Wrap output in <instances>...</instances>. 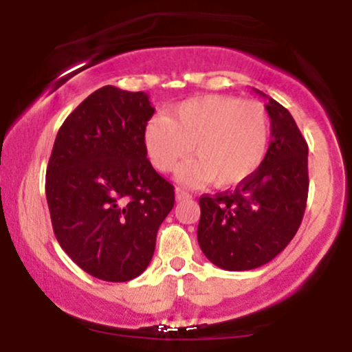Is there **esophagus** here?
<instances>
[{"instance_id": "esophagus-1", "label": "esophagus", "mask_w": 352, "mask_h": 352, "mask_svg": "<svg viewBox=\"0 0 352 352\" xmlns=\"http://www.w3.org/2000/svg\"><path fill=\"white\" fill-rule=\"evenodd\" d=\"M175 199L179 200V201H182V200H188V199H192V195H190V193H188L185 188L177 187V188H175Z\"/></svg>"}]
</instances>
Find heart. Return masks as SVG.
<instances>
[{
	"mask_svg": "<svg viewBox=\"0 0 352 352\" xmlns=\"http://www.w3.org/2000/svg\"><path fill=\"white\" fill-rule=\"evenodd\" d=\"M270 142V119L254 100L232 96H200L148 120L144 147L153 167L172 172L190 151L195 160L179 170L182 184L212 182L232 187L263 164Z\"/></svg>",
	"mask_w": 352,
	"mask_h": 352,
	"instance_id": "1",
	"label": "heart"
}]
</instances>
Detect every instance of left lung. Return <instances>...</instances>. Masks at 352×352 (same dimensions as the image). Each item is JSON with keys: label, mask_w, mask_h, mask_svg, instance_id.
Listing matches in <instances>:
<instances>
[{"label": "left lung", "mask_w": 352, "mask_h": 352, "mask_svg": "<svg viewBox=\"0 0 352 352\" xmlns=\"http://www.w3.org/2000/svg\"><path fill=\"white\" fill-rule=\"evenodd\" d=\"M272 142L263 164L235 190L200 197L197 238L218 268L246 272L280 254L300 228L308 200V144L288 109L268 98Z\"/></svg>", "instance_id": "obj_1"}]
</instances>
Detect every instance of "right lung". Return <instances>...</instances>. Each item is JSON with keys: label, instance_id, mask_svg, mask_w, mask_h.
<instances>
[{"label": "right lung", "instance_id": "add662e5", "mask_svg": "<svg viewBox=\"0 0 352 352\" xmlns=\"http://www.w3.org/2000/svg\"><path fill=\"white\" fill-rule=\"evenodd\" d=\"M145 92L104 86L60 125L46 170V199L60 248L91 276L129 281L145 272L175 201L153 170L144 129Z\"/></svg>", "mask_w": 352, "mask_h": 352}]
</instances>
